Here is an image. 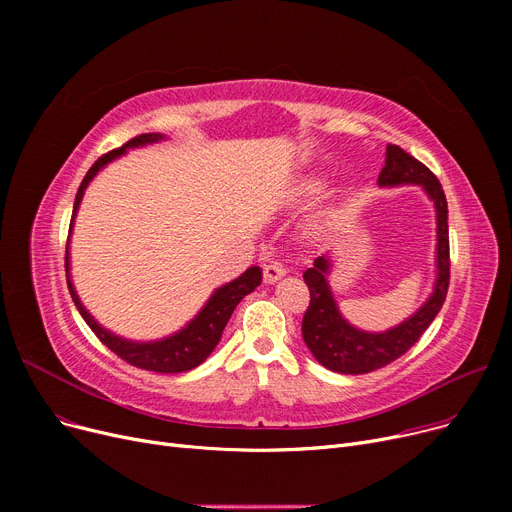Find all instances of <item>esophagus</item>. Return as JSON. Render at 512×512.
<instances>
[{"mask_svg":"<svg viewBox=\"0 0 512 512\" xmlns=\"http://www.w3.org/2000/svg\"><path fill=\"white\" fill-rule=\"evenodd\" d=\"M282 276H286V270H284V265L278 263V261H272V263H267L263 267V280H265V284H274Z\"/></svg>","mask_w":512,"mask_h":512,"instance_id":"1","label":"esophagus"}]
</instances>
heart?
<instances>
[{"label":"heart","instance_id":"b5f03b06","mask_svg":"<svg viewBox=\"0 0 512 512\" xmlns=\"http://www.w3.org/2000/svg\"><path fill=\"white\" fill-rule=\"evenodd\" d=\"M324 188H326V180L321 176H305V178L294 182V186L288 193V199L292 203H311L313 199H317L321 193H324ZM330 224H332L330 213H317L309 226V232L313 236H319L330 228Z\"/></svg>","mask_w":512,"mask_h":512}]
</instances>
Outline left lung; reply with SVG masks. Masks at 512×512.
I'll return each instance as SVG.
<instances>
[{
    "mask_svg": "<svg viewBox=\"0 0 512 512\" xmlns=\"http://www.w3.org/2000/svg\"><path fill=\"white\" fill-rule=\"evenodd\" d=\"M380 186L419 184L436 207V284L429 299L402 324L386 332H363L340 315L328 282L332 272L330 255H321L303 274L311 301L303 317V340L313 357L336 373H369L405 355L440 313L450 282L448 247V203L440 180L419 159L398 145L386 147V164L378 178Z\"/></svg>",
    "mask_w": 512,
    "mask_h": 512,
    "instance_id": "1",
    "label": "left lung"
}]
</instances>
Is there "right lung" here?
<instances>
[{
  "mask_svg": "<svg viewBox=\"0 0 512 512\" xmlns=\"http://www.w3.org/2000/svg\"><path fill=\"white\" fill-rule=\"evenodd\" d=\"M164 139H166L164 134H159V132L139 134V137L130 139L120 149L105 153L95 161L91 170L87 172V176L83 178V182H80V186H78L74 209H72V220H70V234H72L78 205H80V201H83L87 186L97 176V172L110 164V161H114L116 157L124 155L128 149L151 145V143L164 141ZM70 234H68V242H66V280H68V290L72 294V301H74L78 313L83 315L87 326L95 332V336L107 348H110L112 353H116L120 359H124L126 363L139 367V369L157 371V373H182V371L195 369L197 365H201L213 353V348L218 346L222 332L228 324L232 311L236 309V305L261 284V270L257 265H253L245 274H240L236 280L215 290L209 297V301L205 303V307L195 315V319L188 321V324L180 332H176L168 338L153 340V342L126 340V338L112 334L110 330L101 328L93 319V315L83 307V303H80L78 294L74 290V284L70 280V251H68L70 249Z\"/></svg>",
  "mask_w": 512,
  "mask_h": 512,
  "instance_id": "add662e5",
  "label": "right lung"
}]
</instances>
